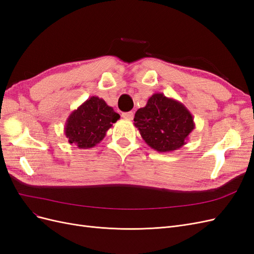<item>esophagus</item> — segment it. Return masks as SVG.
Here are the masks:
<instances>
[{"instance_id":"esophagus-1","label":"esophagus","mask_w":254,"mask_h":254,"mask_svg":"<svg viewBox=\"0 0 254 254\" xmlns=\"http://www.w3.org/2000/svg\"><path fill=\"white\" fill-rule=\"evenodd\" d=\"M122 117L126 119V120H132L133 119V112H131V111L124 112V113H122Z\"/></svg>"}]
</instances>
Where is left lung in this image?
<instances>
[{
    "label": "left lung",
    "mask_w": 254,
    "mask_h": 254,
    "mask_svg": "<svg viewBox=\"0 0 254 254\" xmlns=\"http://www.w3.org/2000/svg\"><path fill=\"white\" fill-rule=\"evenodd\" d=\"M133 121L145 143L159 152L181 148L195 128L187 107L163 93L152 94L146 106L135 112Z\"/></svg>",
    "instance_id": "obj_1"
}]
</instances>
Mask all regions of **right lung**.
Here are the masks:
<instances>
[{"label":"right lung","instance_id":"obj_1","mask_svg":"<svg viewBox=\"0 0 254 254\" xmlns=\"http://www.w3.org/2000/svg\"><path fill=\"white\" fill-rule=\"evenodd\" d=\"M119 119L120 114L103 98L91 96L68 115L64 134L68 143L78 148H92L104 139L108 129Z\"/></svg>","mask_w":254,"mask_h":254}]
</instances>
